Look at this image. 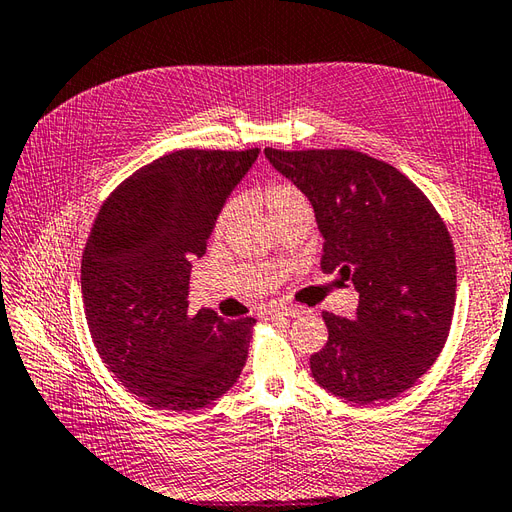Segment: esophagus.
I'll use <instances>...</instances> for the list:
<instances>
[{"label":"esophagus","instance_id":"esophagus-1","mask_svg":"<svg viewBox=\"0 0 512 512\" xmlns=\"http://www.w3.org/2000/svg\"><path fill=\"white\" fill-rule=\"evenodd\" d=\"M297 314H301L299 308H290V306L270 308V317H297Z\"/></svg>","mask_w":512,"mask_h":512}]
</instances>
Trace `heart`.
Instances as JSON below:
<instances>
[{"instance_id":"heart-1","label":"heart","mask_w":512,"mask_h":512,"mask_svg":"<svg viewBox=\"0 0 512 512\" xmlns=\"http://www.w3.org/2000/svg\"><path fill=\"white\" fill-rule=\"evenodd\" d=\"M264 202H266L268 213L273 215V220L279 215L290 213V211L308 209V200H306V195H303V191L286 180L270 182L264 191ZM237 209H239V200L237 198L228 200L224 204V209L220 211V217H217V228H226L228 222L235 217Z\"/></svg>"}]
</instances>
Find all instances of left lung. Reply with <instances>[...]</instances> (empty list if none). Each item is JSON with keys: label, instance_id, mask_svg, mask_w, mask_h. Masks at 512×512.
<instances>
[{"label": "left lung", "instance_id": "left-lung-1", "mask_svg": "<svg viewBox=\"0 0 512 512\" xmlns=\"http://www.w3.org/2000/svg\"><path fill=\"white\" fill-rule=\"evenodd\" d=\"M308 195L323 273L358 290L354 319L323 312L317 383L345 400L396 398L436 363L455 308V250L436 206L407 176L354 149H264Z\"/></svg>", "mask_w": 512, "mask_h": 512}]
</instances>
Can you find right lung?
Instances as JSON below:
<instances>
[{
  "label": "right lung",
  "mask_w": 512,
  "mask_h": 512,
  "mask_svg": "<svg viewBox=\"0 0 512 512\" xmlns=\"http://www.w3.org/2000/svg\"><path fill=\"white\" fill-rule=\"evenodd\" d=\"M259 149H180L110 193L81 259L92 341L107 369L149 407L191 411L235 385L255 319L189 312L191 259Z\"/></svg>",
  "instance_id": "1"
}]
</instances>
